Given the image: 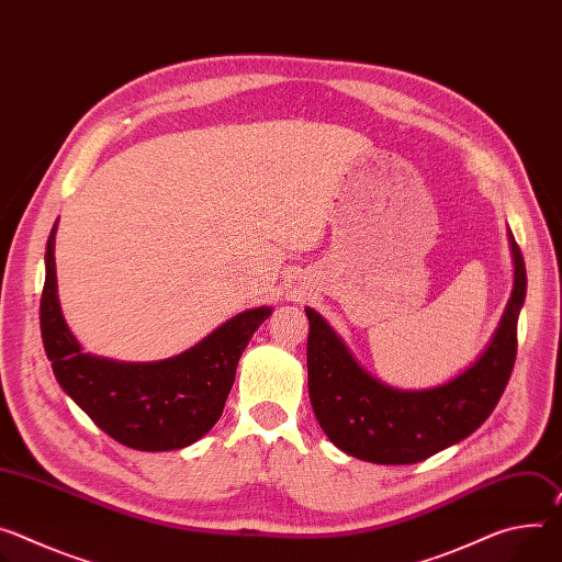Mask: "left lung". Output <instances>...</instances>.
Returning <instances> with one entry per match:
<instances>
[{"instance_id": "1", "label": "left lung", "mask_w": 562, "mask_h": 562, "mask_svg": "<svg viewBox=\"0 0 562 562\" xmlns=\"http://www.w3.org/2000/svg\"><path fill=\"white\" fill-rule=\"evenodd\" d=\"M508 241L516 280L502 321L480 359L443 385L396 390L381 383L356 363L318 312L304 310L310 396L334 446L372 464H417L467 439L488 419L516 363L518 316L527 295L525 258L512 233Z\"/></svg>"}]
</instances>
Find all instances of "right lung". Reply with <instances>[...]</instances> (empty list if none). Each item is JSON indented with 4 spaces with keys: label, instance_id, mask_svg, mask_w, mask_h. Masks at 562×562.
I'll use <instances>...</instances> for the list:
<instances>
[{
    "label": "right lung",
    "instance_id": "right-lung-1",
    "mask_svg": "<svg viewBox=\"0 0 562 562\" xmlns=\"http://www.w3.org/2000/svg\"><path fill=\"white\" fill-rule=\"evenodd\" d=\"M56 226L46 241V278L40 300L44 351L60 387L89 419L134 450H177L206 435L222 417L239 356L271 307L248 310L194 347L155 363H121L85 353L69 331L56 284Z\"/></svg>",
    "mask_w": 562,
    "mask_h": 562
}]
</instances>
